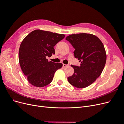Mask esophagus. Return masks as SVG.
I'll list each match as a JSON object with an SVG mask.
<instances>
[{
  "instance_id": "esophagus-1",
  "label": "esophagus",
  "mask_w": 124,
  "mask_h": 124,
  "mask_svg": "<svg viewBox=\"0 0 124 124\" xmlns=\"http://www.w3.org/2000/svg\"><path fill=\"white\" fill-rule=\"evenodd\" d=\"M69 66V65H66V64H63L62 65V66H63V68H65V67H67V66Z\"/></svg>"
}]
</instances>
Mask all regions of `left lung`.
Returning <instances> with one entry per match:
<instances>
[{
    "instance_id": "8db88e82",
    "label": "left lung",
    "mask_w": 124,
    "mask_h": 124,
    "mask_svg": "<svg viewBox=\"0 0 124 124\" xmlns=\"http://www.w3.org/2000/svg\"><path fill=\"white\" fill-rule=\"evenodd\" d=\"M75 49L74 55L81 64L71 65L72 76L68 77L69 83L77 88L87 87L100 76L106 65L107 55L103 43L96 36L81 33L66 38Z\"/></svg>"
}]
</instances>
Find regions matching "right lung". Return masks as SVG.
Listing matches in <instances>:
<instances>
[{"label": "right lung", "instance_id": "1", "mask_svg": "<svg viewBox=\"0 0 124 124\" xmlns=\"http://www.w3.org/2000/svg\"><path fill=\"white\" fill-rule=\"evenodd\" d=\"M65 35L37 29L22 41L18 52L21 69L31 85L42 87L53 80L56 71L61 68L62 63L48 62L47 57L55 54L54 46Z\"/></svg>", "mask_w": 124, "mask_h": 124}]
</instances>
